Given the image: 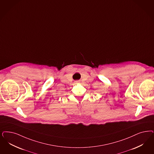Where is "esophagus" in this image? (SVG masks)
Listing matches in <instances>:
<instances>
[{"mask_svg": "<svg viewBox=\"0 0 154 154\" xmlns=\"http://www.w3.org/2000/svg\"><path fill=\"white\" fill-rule=\"evenodd\" d=\"M78 82H79V81H77V82H76V83H78Z\"/></svg>", "mask_w": 154, "mask_h": 154, "instance_id": "esophagus-1", "label": "esophagus"}]
</instances>
